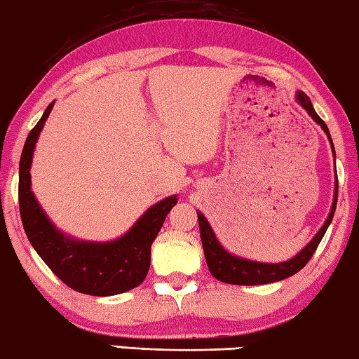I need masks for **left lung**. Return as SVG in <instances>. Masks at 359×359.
<instances>
[{"label":"left lung","instance_id":"8db88e82","mask_svg":"<svg viewBox=\"0 0 359 359\" xmlns=\"http://www.w3.org/2000/svg\"><path fill=\"white\" fill-rule=\"evenodd\" d=\"M295 100L297 104L304 108V110L309 113L313 121L320 124L321 129L326 133L329 144H331L332 155L335 158V150L334 144L331 139V134H329V129L326 123L318 116V113L313 108L311 100L309 95L302 90H299L295 94ZM337 191H339V182L335 180L334 185V200L331 206V212H329L326 222H324L323 226L315 236L311 238V241L306 244V246L299 251L297 254L291 257L289 260L278 262V264H269V262H257V260H249L240 257V255L230 254L226 249L222 246L220 241L215 236L212 226L209 225L208 219L204 217L203 212L196 210L198 214V222H200V233H201V241H203V249H204V257H206V264L209 266L210 275H212L215 280L222 283L229 284H238V286H259V284H269V283H276L281 280H286V278L295 275V273L300 271L304 266L309 264L311 255L315 254L318 244L321 243L324 233H326L327 226L331 225L335 206H337Z\"/></svg>","mask_w":359,"mask_h":359}]
</instances>
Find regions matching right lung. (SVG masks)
Segmentation results:
<instances>
[{"mask_svg":"<svg viewBox=\"0 0 359 359\" xmlns=\"http://www.w3.org/2000/svg\"><path fill=\"white\" fill-rule=\"evenodd\" d=\"M55 104L50 102L30 130L19 164V206L24 230L33 249L54 275L78 292L107 297L137 287L150 269V249L177 204V195L153 204L116 240L84 241L57 229L32 191V159L44 123Z\"/></svg>","mask_w":359,"mask_h":359,"instance_id":"add662e5","label":"right lung"}]
</instances>
